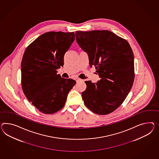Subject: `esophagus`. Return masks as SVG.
<instances>
[{
  "label": "esophagus",
  "mask_w": 159,
  "mask_h": 159,
  "mask_svg": "<svg viewBox=\"0 0 159 159\" xmlns=\"http://www.w3.org/2000/svg\"><path fill=\"white\" fill-rule=\"evenodd\" d=\"M83 80L81 79H79V78H78L77 79H76V82H78V81H82Z\"/></svg>",
  "instance_id": "1"
}]
</instances>
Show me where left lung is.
Masks as SVG:
<instances>
[{"label":"left lung","instance_id":"8db88e82","mask_svg":"<svg viewBox=\"0 0 159 159\" xmlns=\"http://www.w3.org/2000/svg\"><path fill=\"white\" fill-rule=\"evenodd\" d=\"M76 41L95 66L100 80L85 81L81 95L86 107L99 115L118 108L128 96L134 79V54L128 41L108 30L76 31Z\"/></svg>","mask_w":159,"mask_h":159}]
</instances>
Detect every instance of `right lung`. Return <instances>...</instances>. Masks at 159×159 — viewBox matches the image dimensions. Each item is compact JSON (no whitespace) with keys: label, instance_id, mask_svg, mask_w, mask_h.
I'll return each instance as SVG.
<instances>
[{"label":"right lung","instance_id":"1","mask_svg":"<svg viewBox=\"0 0 159 159\" xmlns=\"http://www.w3.org/2000/svg\"><path fill=\"white\" fill-rule=\"evenodd\" d=\"M75 38L74 32H47L35 39L25 51L21 62L23 93L43 114H54L61 110L76 84L73 79L57 74Z\"/></svg>","mask_w":159,"mask_h":159}]
</instances>
